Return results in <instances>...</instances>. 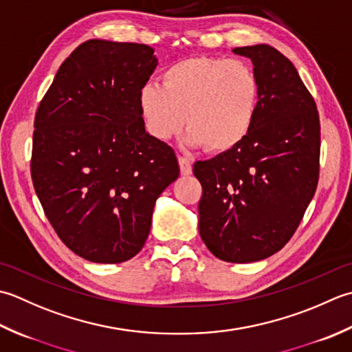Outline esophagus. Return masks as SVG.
I'll use <instances>...</instances> for the list:
<instances>
[{
  "label": "esophagus",
  "mask_w": 352,
  "mask_h": 352,
  "mask_svg": "<svg viewBox=\"0 0 352 352\" xmlns=\"http://www.w3.org/2000/svg\"><path fill=\"white\" fill-rule=\"evenodd\" d=\"M179 168H181V173L184 176H188L192 173V167H191V161L188 157L179 156Z\"/></svg>",
  "instance_id": "1"
}]
</instances>
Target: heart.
Segmentation results:
<instances>
[{"label":"heart","mask_w":352,"mask_h":352,"mask_svg":"<svg viewBox=\"0 0 352 352\" xmlns=\"http://www.w3.org/2000/svg\"><path fill=\"white\" fill-rule=\"evenodd\" d=\"M150 135L168 140L182 132L211 153L232 150L252 131L260 82L248 63L197 56L175 62L162 73V85L148 82L138 94Z\"/></svg>","instance_id":"heart-1"}]
</instances>
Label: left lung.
Segmentation results:
<instances>
[{
  "label": "left lung",
  "mask_w": 352,
  "mask_h": 352,
  "mask_svg": "<svg viewBox=\"0 0 352 352\" xmlns=\"http://www.w3.org/2000/svg\"><path fill=\"white\" fill-rule=\"evenodd\" d=\"M249 57L260 82L252 131L239 146L192 173L202 184L199 234L228 263H254L292 239L319 179L320 124L316 103L298 69L267 44L234 48Z\"/></svg>",
  "instance_id": "8db88e82"
}]
</instances>
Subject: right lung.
I'll return each instance as SVG.
<instances>
[{"label":"right lung","instance_id":"obj_1","mask_svg":"<svg viewBox=\"0 0 352 352\" xmlns=\"http://www.w3.org/2000/svg\"><path fill=\"white\" fill-rule=\"evenodd\" d=\"M144 44L91 39L62 63L34 118L32 179L67 248L92 263L140 252L175 150L146 132L138 94L157 65Z\"/></svg>","mask_w":352,"mask_h":352}]
</instances>
